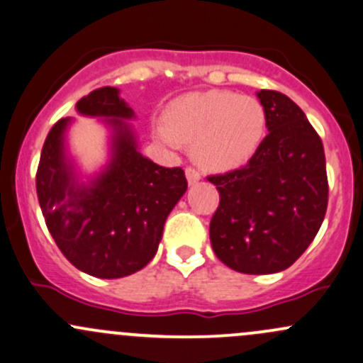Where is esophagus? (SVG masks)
<instances>
[{
	"label": "esophagus",
	"mask_w": 363,
	"mask_h": 363,
	"mask_svg": "<svg viewBox=\"0 0 363 363\" xmlns=\"http://www.w3.org/2000/svg\"><path fill=\"white\" fill-rule=\"evenodd\" d=\"M186 179H188L189 184H196V182L201 179V175L196 169H193V167H188V169H186Z\"/></svg>",
	"instance_id": "1"
}]
</instances>
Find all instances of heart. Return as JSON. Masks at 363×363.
Segmentation results:
<instances>
[{
    "mask_svg": "<svg viewBox=\"0 0 363 363\" xmlns=\"http://www.w3.org/2000/svg\"><path fill=\"white\" fill-rule=\"evenodd\" d=\"M155 133L163 144L193 143L203 169L228 172L245 165L266 135V111L257 99L226 90L194 91L167 106Z\"/></svg>",
    "mask_w": 363,
    "mask_h": 363,
    "instance_id": "obj_1",
    "label": "heart"
}]
</instances>
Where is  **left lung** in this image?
Segmentation results:
<instances>
[{"mask_svg": "<svg viewBox=\"0 0 363 363\" xmlns=\"http://www.w3.org/2000/svg\"><path fill=\"white\" fill-rule=\"evenodd\" d=\"M268 135L243 169L212 175L220 201L211 220L217 257L235 272L292 266L323 223L329 200L325 152L303 109L287 95L257 91Z\"/></svg>", "mask_w": 363, "mask_h": 363, "instance_id": "obj_1", "label": "left lung"}]
</instances>
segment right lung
Returning a JSON list of instances; mask_svg holds the SVG:
<instances>
[{
    "instance_id": "add662e5",
    "label": "right lung",
    "mask_w": 363,
    "mask_h": 363,
    "mask_svg": "<svg viewBox=\"0 0 363 363\" xmlns=\"http://www.w3.org/2000/svg\"><path fill=\"white\" fill-rule=\"evenodd\" d=\"M82 116L109 130V156L95 174L78 170L67 147L72 118L52 127L41 151L36 191L52 238L79 272L121 278L155 257L163 226L188 189L182 169L156 165L139 151L135 113L120 90L104 86L76 102Z\"/></svg>"
}]
</instances>
